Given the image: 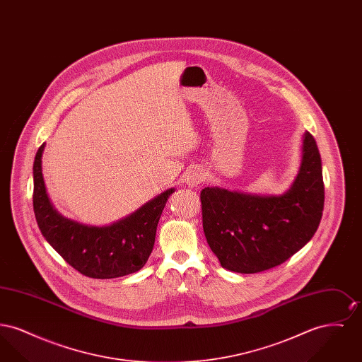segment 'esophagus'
<instances>
[{"instance_id": "1", "label": "esophagus", "mask_w": 362, "mask_h": 362, "mask_svg": "<svg viewBox=\"0 0 362 362\" xmlns=\"http://www.w3.org/2000/svg\"><path fill=\"white\" fill-rule=\"evenodd\" d=\"M185 182L189 185V187H197L204 182V173L199 168H191L185 175Z\"/></svg>"}]
</instances>
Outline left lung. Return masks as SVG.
<instances>
[{
  "instance_id": "left-lung-1",
  "label": "left lung",
  "mask_w": 362,
  "mask_h": 362,
  "mask_svg": "<svg viewBox=\"0 0 362 362\" xmlns=\"http://www.w3.org/2000/svg\"><path fill=\"white\" fill-rule=\"evenodd\" d=\"M297 176L282 195L221 187L201 191L207 244L221 266L254 274L284 263L315 235L325 207L322 158L310 132L303 136Z\"/></svg>"
}]
</instances>
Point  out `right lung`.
Instances as JSON below:
<instances>
[{"instance_id": "add662e5", "label": "right lung", "mask_w": 362, "mask_h": 362, "mask_svg": "<svg viewBox=\"0 0 362 362\" xmlns=\"http://www.w3.org/2000/svg\"><path fill=\"white\" fill-rule=\"evenodd\" d=\"M45 145L35 156L33 195L36 223L45 239L73 269L89 278H118L141 270L153 250L160 216L175 189L114 224H80L61 216L50 202L42 175Z\"/></svg>"}]
</instances>
